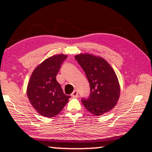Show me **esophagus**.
I'll return each instance as SVG.
<instances>
[{
	"label": "esophagus",
	"mask_w": 152,
	"mask_h": 152,
	"mask_svg": "<svg viewBox=\"0 0 152 152\" xmlns=\"http://www.w3.org/2000/svg\"><path fill=\"white\" fill-rule=\"evenodd\" d=\"M71 96H72L73 98H76V97H77V96H79V93H78L77 90H74V91H73V92H72V94H71Z\"/></svg>",
	"instance_id": "esophagus-1"
}]
</instances>
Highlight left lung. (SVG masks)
Instances as JSON below:
<instances>
[{
	"label": "left lung",
	"instance_id": "left-lung-1",
	"mask_svg": "<svg viewBox=\"0 0 152 152\" xmlns=\"http://www.w3.org/2000/svg\"><path fill=\"white\" fill-rule=\"evenodd\" d=\"M84 70L90 85V94L81 102L94 115H102L116 105L120 96V85L113 68L104 59L90 54L75 56Z\"/></svg>",
	"mask_w": 152,
	"mask_h": 152
}]
</instances>
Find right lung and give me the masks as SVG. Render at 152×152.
Here are the masks:
<instances>
[{
    "label": "right lung",
    "instance_id": "1",
    "mask_svg": "<svg viewBox=\"0 0 152 152\" xmlns=\"http://www.w3.org/2000/svg\"><path fill=\"white\" fill-rule=\"evenodd\" d=\"M66 55L52 56L43 61L33 71L28 83L27 96L39 114L52 118L57 115L67 104L71 96L63 93L56 80Z\"/></svg>",
    "mask_w": 152,
    "mask_h": 152
}]
</instances>
